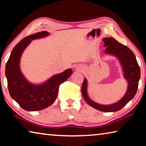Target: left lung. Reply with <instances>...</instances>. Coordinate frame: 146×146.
<instances>
[{
  "label": "left lung",
  "mask_w": 146,
  "mask_h": 146,
  "mask_svg": "<svg viewBox=\"0 0 146 146\" xmlns=\"http://www.w3.org/2000/svg\"><path fill=\"white\" fill-rule=\"evenodd\" d=\"M106 48L105 53L117 57L122 67L123 77L127 82V89L125 95L118 102L109 105L100 104L94 102L88 93V80L84 78L82 86V94L89 105L93 108L104 112H115L120 110L123 106L132 100L137 93L138 82L140 78V70L134 53L131 49L118 42L114 38H104Z\"/></svg>",
  "instance_id": "left-lung-1"
}]
</instances>
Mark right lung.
Listing matches in <instances>:
<instances>
[{"instance_id":"add662e5","label":"right lung","mask_w":146,"mask_h":146,"mask_svg":"<svg viewBox=\"0 0 146 146\" xmlns=\"http://www.w3.org/2000/svg\"><path fill=\"white\" fill-rule=\"evenodd\" d=\"M48 31L38 32L23 38L12 50L6 63L5 74L11 98L26 111H35L49 107L57 97L59 86L73 73L71 69L53 75L45 82L33 84L22 73L20 62L22 55L31 42L48 36Z\"/></svg>"}]
</instances>
